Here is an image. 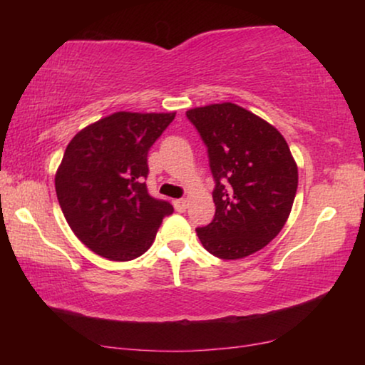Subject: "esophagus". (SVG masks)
Returning <instances> with one entry per match:
<instances>
[{
	"instance_id": "1",
	"label": "esophagus",
	"mask_w": 365,
	"mask_h": 365,
	"mask_svg": "<svg viewBox=\"0 0 365 365\" xmlns=\"http://www.w3.org/2000/svg\"><path fill=\"white\" fill-rule=\"evenodd\" d=\"M174 209H176L178 212H184L187 209V201L186 199H176L174 201Z\"/></svg>"
}]
</instances>
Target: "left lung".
I'll use <instances>...</instances> for the list:
<instances>
[{
	"mask_svg": "<svg viewBox=\"0 0 365 365\" xmlns=\"http://www.w3.org/2000/svg\"><path fill=\"white\" fill-rule=\"evenodd\" d=\"M207 149L216 214L196 232L221 259H241L281 232L297 191V166L276 128L237 104L189 109Z\"/></svg>",
	"mask_w": 365,
	"mask_h": 365,
	"instance_id": "8db88e82",
	"label": "left lung"
}]
</instances>
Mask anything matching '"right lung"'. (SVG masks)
<instances>
[{"instance_id": "right-lung-1", "label": "right lung", "mask_w": 365, "mask_h": 365, "mask_svg": "<svg viewBox=\"0 0 365 365\" xmlns=\"http://www.w3.org/2000/svg\"><path fill=\"white\" fill-rule=\"evenodd\" d=\"M176 113H114L68 144L56 196L84 246L111 261H131L151 247L173 206L148 191V153Z\"/></svg>"}]
</instances>
